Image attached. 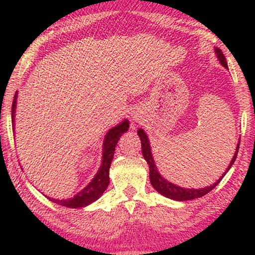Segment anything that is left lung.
<instances>
[{"instance_id":"1","label":"left lung","mask_w":255,"mask_h":255,"mask_svg":"<svg viewBox=\"0 0 255 255\" xmlns=\"http://www.w3.org/2000/svg\"><path fill=\"white\" fill-rule=\"evenodd\" d=\"M215 52H216V54H217V58H218L219 62H221V65L224 66L225 68H228V62H226V59L224 57V54H223V52L217 47L215 48ZM138 135H139V138H140V141H141L142 155H144V159L146 160V162L148 163L149 181H151V184L153 186V188H154V189L158 191L159 194H161L162 196L170 198V200H174V201H179V202L191 201V200H195V198L204 196V195H207L208 193H210V191L214 189V188L217 186L219 182H221V180L225 176V174L229 172V169L232 167L233 162L236 161L237 154H238L239 144H240V139H239V142H238V145H237V148H236V153H235V155H233V158L231 160V162H230L229 167L226 168L225 172L222 174V176L219 177V179L216 181L214 184H211V186H209V187L198 188V189H195V188H191V189H189V188H182V187L176 186V184H174L172 182H169L168 180H166L165 177H163L161 174L159 173V170H158V168H156V166L154 163V159H153L151 145H149L147 134L145 133V131L142 130V128H138Z\"/></svg>"}]
</instances>
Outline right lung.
<instances>
[{
  "label": "right lung",
  "mask_w": 255,
  "mask_h": 255,
  "mask_svg": "<svg viewBox=\"0 0 255 255\" xmlns=\"http://www.w3.org/2000/svg\"><path fill=\"white\" fill-rule=\"evenodd\" d=\"M17 107V94H15L11 108V118H12V130H15V111ZM128 130V121L124 120L121 122L120 124L110 128L108 131V133L104 137L103 141V149H102V162L99 170H97L96 175L93 177V180L83 188L81 191H79L78 194L71 198H66V200H58V198H52L46 196L48 200L54 202L59 205L67 208H83L87 205L92 204L93 202L102 196L104 191L109 186L110 179H109V169L111 161H113L114 154H115V148L118 140H120L121 135Z\"/></svg>",
  "instance_id": "1"
}]
</instances>
